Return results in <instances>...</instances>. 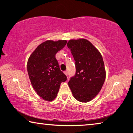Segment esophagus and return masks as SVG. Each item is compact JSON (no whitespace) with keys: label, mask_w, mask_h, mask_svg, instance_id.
<instances>
[{"label":"esophagus","mask_w":133,"mask_h":133,"mask_svg":"<svg viewBox=\"0 0 133 133\" xmlns=\"http://www.w3.org/2000/svg\"><path fill=\"white\" fill-rule=\"evenodd\" d=\"M64 74L65 75H66V76H68V72H67L66 71H64Z\"/></svg>","instance_id":"34e87169"}]
</instances>
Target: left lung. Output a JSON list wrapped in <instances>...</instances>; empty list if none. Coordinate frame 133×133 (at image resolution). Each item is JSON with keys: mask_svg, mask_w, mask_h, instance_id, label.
<instances>
[{"mask_svg": "<svg viewBox=\"0 0 133 133\" xmlns=\"http://www.w3.org/2000/svg\"><path fill=\"white\" fill-rule=\"evenodd\" d=\"M75 61L76 73L68 82L73 96L81 102L94 99L106 78L103 58L91 42L84 38L70 40L67 43Z\"/></svg>", "mask_w": 133, "mask_h": 133, "instance_id": "8db88e82", "label": "left lung"}]
</instances>
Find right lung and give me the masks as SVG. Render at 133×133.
I'll return each instance as SVG.
<instances>
[{
  "instance_id": "add662e5",
  "label": "right lung",
  "mask_w": 133,
  "mask_h": 133,
  "mask_svg": "<svg viewBox=\"0 0 133 133\" xmlns=\"http://www.w3.org/2000/svg\"><path fill=\"white\" fill-rule=\"evenodd\" d=\"M66 40H47L38 45L30 55L27 71L37 94L46 101L56 98L61 83L66 76L61 71L55 55L66 45Z\"/></svg>"
}]
</instances>
